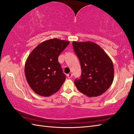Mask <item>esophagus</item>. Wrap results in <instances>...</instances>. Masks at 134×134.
Returning <instances> with one entry per match:
<instances>
[{
	"label": "esophagus",
	"instance_id": "obj_1",
	"mask_svg": "<svg viewBox=\"0 0 134 134\" xmlns=\"http://www.w3.org/2000/svg\"><path fill=\"white\" fill-rule=\"evenodd\" d=\"M72 76H73V75H72V73H69V74H68V75H67L68 77V78H69V79L72 78Z\"/></svg>",
	"mask_w": 134,
	"mask_h": 134
}]
</instances>
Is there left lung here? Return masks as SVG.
<instances>
[{
    "label": "left lung",
    "mask_w": 134,
    "mask_h": 134,
    "mask_svg": "<svg viewBox=\"0 0 134 134\" xmlns=\"http://www.w3.org/2000/svg\"><path fill=\"white\" fill-rule=\"evenodd\" d=\"M80 62L81 75L76 79L78 90L88 97L100 96L108 90L114 79L112 61L104 50L94 42H72Z\"/></svg>",
    "instance_id": "8db88e82"
}]
</instances>
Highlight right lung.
<instances>
[{"label": "right lung", "mask_w": 134, "mask_h": 134, "mask_svg": "<svg viewBox=\"0 0 134 134\" xmlns=\"http://www.w3.org/2000/svg\"><path fill=\"white\" fill-rule=\"evenodd\" d=\"M69 42L53 38L40 43L26 59L25 73L27 81L35 93L50 96L56 93L65 81L58 58Z\"/></svg>", "instance_id": "add662e5"}]
</instances>
